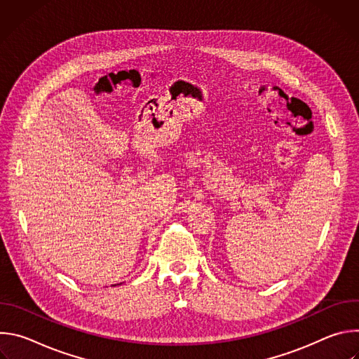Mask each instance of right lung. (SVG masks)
Here are the masks:
<instances>
[{"instance_id":"1","label":"right lung","mask_w":359,"mask_h":359,"mask_svg":"<svg viewBox=\"0 0 359 359\" xmlns=\"http://www.w3.org/2000/svg\"><path fill=\"white\" fill-rule=\"evenodd\" d=\"M115 285H116V284H115ZM115 285H114V287H115Z\"/></svg>"}]
</instances>
